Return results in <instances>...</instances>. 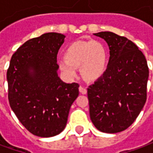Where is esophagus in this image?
<instances>
[{"instance_id":"34e87169","label":"esophagus","mask_w":153,"mask_h":153,"mask_svg":"<svg viewBox=\"0 0 153 153\" xmlns=\"http://www.w3.org/2000/svg\"><path fill=\"white\" fill-rule=\"evenodd\" d=\"M79 92L82 94H86L87 93V88L84 86H80L79 88Z\"/></svg>"}]
</instances>
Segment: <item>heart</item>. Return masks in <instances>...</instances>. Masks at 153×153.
<instances>
[{
    "label": "heart",
    "instance_id": "b5f03b06",
    "mask_svg": "<svg viewBox=\"0 0 153 153\" xmlns=\"http://www.w3.org/2000/svg\"><path fill=\"white\" fill-rule=\"evenodd\" d=\"M65 59L59 61V68L68 78H74L76 68L81 75L93 81L105 73L108 62V51L99 41H77L70 43L64 53Z\"/></svg>",
    "mask_w": 153,
    "mask_h": 153
}]
</instances>
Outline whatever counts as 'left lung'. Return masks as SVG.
I'll return each instance as SVG.
<instances>
[{
  "instance_id": "8db88e82",
  "label": "left lung",
  "mask_w": 153,
  "mask_h": 153,
  "mask_svg": "<svg viewBox=\"0 0 153 153\" xmlns=\"http://www.w3.org/2000/svg\"><path fill=\"white\" fill-rule=\"evenodd\" d=\"M95 36L106 41L110 59L105 73L88 88L91 120L98 130L115 134L129 127L147 100V60L132 41L111 32Z\"/></svg>"
}]
</instances>
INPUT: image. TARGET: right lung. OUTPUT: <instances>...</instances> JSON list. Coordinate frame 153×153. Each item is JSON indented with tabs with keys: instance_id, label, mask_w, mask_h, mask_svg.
Here are the masks:
<instances>
[{
	"instance_id": "1",
	"label": "right lung",
	"mask_w": 153,
	"mask_h": 153,
	"mask_svg": "<svg viewBox=\"0 0 153 153\" xmlns=\"http://www.w3.org/2000/svg\"><path fill=\"white\" fill-rule=\"evenodd\" d=\"M65 36L47 33L32 38L13 54L7 70L10 106L33 134L48 138L64 130L79 83H64L57 53Z\"/></svg>"
}]
</instances>
